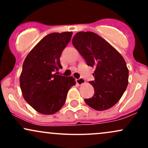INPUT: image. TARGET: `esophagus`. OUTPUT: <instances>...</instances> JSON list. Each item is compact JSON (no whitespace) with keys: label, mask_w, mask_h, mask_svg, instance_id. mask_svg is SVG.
<instances>
[{"label":"esophagus","mask_w":148,"mask_h":148,"mask_svg":"<svg viewBox=\"0 0 148 148\" xmlns=\"http://www.w3.org/2000/svg\"><path fill=\"white\" fill-rule=\"evenodd\" d=\"M76 82L78 85H82L85 83V80L83 78H79V79H76Z\"/></svg>","instance_id":"1"}]
</instances>
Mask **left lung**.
Returning <instances> with one entry per match:
<instances>
[{
	"label": "left lung",
	"instance_id": "left-lung-1",
	"mask_svg": "<svg viewBox=\"0 0 148 148\" xmlns=\"http://www.w3.org/2000/svg\"><path fill=\"white\" fill-rule=\"evenodd\" d=\"M72 44L88 65L95 68L92 74L95 80L89 82L95 94L85 102L97 111L111 108L120 99L128 85L129 70L123 57L92 32H79L73 37Z\"/></svg>",
	"mask_w": 148,
	"mask_h": 148
}]
</instances>
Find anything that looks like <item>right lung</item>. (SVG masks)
I'll return each instance as SVG.
<instances>
[{"label":"right lung","mask_w":148,"mask_h":148,"mask_svg":"<svg viewBox=\"0 0 148 148\" xmlns=\"http://www.w3.org/2000/svg\"><path fill=\"white\" fill-rule=\"evenodd\" d=\"M72 32L53 33L37 43L25 58L20 76L23 98L37 112L56 113L64 104L67 92L76 84L72 76L58 75L60 58Z\"/></svg>","instance_id":"add662e5"}]
</instances>
